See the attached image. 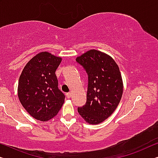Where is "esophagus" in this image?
I'll return each mask as SVG.
<instances>
[{
    "label": "esophagus",
    "instance_id": "obj_1",
    "mask_svg": "<svg viewBox=\"0 0 158 158\" xmlns=\"http://www.w3.org/2000/svg\"><path fill=\"white\" fill-rule=\"evenodd\" d=\"M66 96H67V97L68 98H69L72 97V94L71 93H67V94H66Z\"/></svg>",
    "mask_w": 158,
    "mask_h": 158
}]
</instances>
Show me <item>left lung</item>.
<instances>
[{
  "label": "left lung",
  "mask_w": 158,
  "mask_h": 158,
  "mask_svg": "<svg viewBox=\"0 0 158 158\" xmlns=\"http://www.w3.org/2000/svg\"><path fill=\"white\" fill-rule=\"evenodd\" d=\"M76 61L88 74L86 102L78 108L80 116L89 124L108 118L118 106L123 91L119 67L114 59L96 49H90Z\"/></svg>",
  "instance_id": "1"
}]
</instances>
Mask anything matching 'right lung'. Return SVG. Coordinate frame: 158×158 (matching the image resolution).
<instances>
[{
    "label": "right lung",
    "mask_w": 158,
    "mask_h": 158,
    "mask_svg": "<svg viewBox=\"0 0 158 158\" xmlns=\"http://www.w3.org/2000/svg\"><path fill=\"white\" fill-rule=\"evenodd\" d=\"M62 60L60 56L42 52L27 63L20 74L19 100L28 114L38 121L52 118L64 102L65 96L58 89L55 74Z\"/></svg>",
    "instance_id": "add662e5"
}]
</instances>
